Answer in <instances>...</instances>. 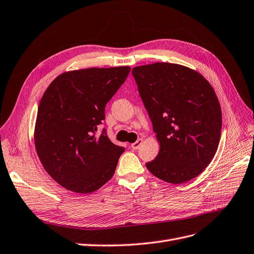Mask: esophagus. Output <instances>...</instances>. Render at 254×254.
<instances>
[{
  "label": "esophagus",
  "mask_w": 254,
  "mask_h": 254,
  "mask_svg": "<svg viewBox=\"0 0 254 254\" xmlns=\"http://www.w3.org/2000/svg\"><path fill=\"white\" fill-rule=\"evenodd\" d=\"M142 143H143V140H142V139H139V140H137L136 142H134L133 144H131V148H132L133 150L139 149V148H140V146L142 145Z\"/></svg>",
  "instance_id": "esophagus-1"
}]
</instances>
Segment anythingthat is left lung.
<instances>
[{
  "label": "left lung",
  "instance_id": "8db88e82",
  "mask_svg": "<svg viewBox=\"0 0 254 254\" xmlns=\"http://www.w3.org/2000/svg\"><path fill=\"white\" fill-rule=\"evenodd\" d=\"M132 75L160 144L146 167L173 184L196 178L220 140L221 109L214 89L200 73L177 64L139 65Z\"/></svg>",
  "mask_w": 254,
  "mask_h": 254
}]
</instances>
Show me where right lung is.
Returning <instances> with one entry per match:
<instances>
[{
  "label": "right lung",
  "mask_w": 254,
  "mask_h": 254,
  "mask_svg": "<svg viewBox=\"0 0 254 254\" xmlns=\"http://www.w3.org/2000/svg\"><path fill=\"white\" fill-rule=\"evenodd\" d=\"M129 66L68 71L54 79L41 98L34 140L44 170L64 189L90 194L114 175L125 148L106 131L96 134L105 107L126 80Z\"/></svg>",
  "instance_id": "1"
}]
</instances>
